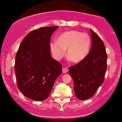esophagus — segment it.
<instances>
[{
  "mask_svg": "<svg viewBox=\"0 0 122 122\" xmlns=\"http://www.w3.org/2000/svg\"><path fill=\"white\" fill-rule=\"evenodd\" d=\"M68 71V68L63 67V68H62V72H63V73H66Z\"/></svg>",
  "mask_w": 122,
  "mask_h": 122,
  "instance_id": "34e87169",
  "label": "esophagus"
}]
</instances>
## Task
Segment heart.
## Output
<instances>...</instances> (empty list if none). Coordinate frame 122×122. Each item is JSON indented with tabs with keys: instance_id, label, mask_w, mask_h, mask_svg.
I'll list each match as a JSON object with an SVG mask.
<instances>
[{
	"instance_id": "obj_1",
	"label": "heart",
	"mask_w": 122,
	"mask_h": 122,
	"mask_svg": "<svg viewBox=\"0 0 122 122\" xmlns=\"http://www.w3.org/2000/svg\"><path fill=\"white\" fill-rule=\"evenodd\" d=\"M91 45V38L87 33L70 30L59 35L57 41L50 43V49L54 57L60 59L67 49V57L71 62H81L89 54Z\"/></svg>"
}]
</instances>
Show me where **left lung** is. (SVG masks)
Wrapping results in <instances>:
<instances>
[{
  "instance_id": "8db88e82",
  "label": "left lung",
  "mask_w": 122,
  "mask_h": 122,
  "mask_svg": "<svg viewBox=\"0 0 122 122\" xmlns=\"http://www.w3.org/2000/svg\"><path fill=\"white\" fill-rule=\"evenodd\" d=\"M92 47L90 52L81 62L69 68L74 81V93L80 100L94 95L104 81L107 69V54L104 43L90 29Z\"/></svg>"
}]
</instances>
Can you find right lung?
I'll return each instance as SVG.
<instances>
[{"label":"right lung","mask_w":122,"mask_h":122,"mask_svg":"<svg viewBox=\"0 0 122 122\" xmlns=\"http://www.w3.org/2000/svg\"><path fill=\"white\" fill-rule=\"evenodd\" d=\"M59 27H45L25 36L15 58L18 89L26 97L37 101L49 97L62 65L51 55L50 39Z\"/></svg>","instance_id":"add662e5"}]
</instances>
